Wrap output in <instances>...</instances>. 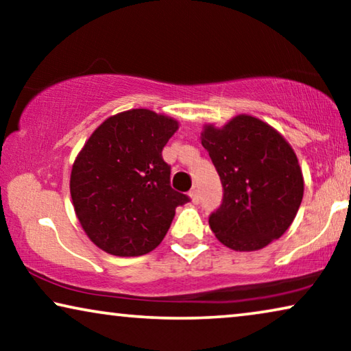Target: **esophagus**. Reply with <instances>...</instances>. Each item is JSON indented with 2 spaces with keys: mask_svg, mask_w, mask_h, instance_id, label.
<instances>
[{
  "mask_svg": "<svg viewBox=\"0 0 351 351\" xmlns=\"http://www.w3.org/2000/svg\"><path fill=\"white\" fill-rule=\"evenodd\" d=\"M190 198H191V201H193V203L196 204L199 201V195H198V191L196 190H191L190 191Z\"/></svg>",
  "mask_w": 351,
  "mask_h": 351,
  "instance_id": "obj_1",
  "label": "esophagus"
}]
</instances>
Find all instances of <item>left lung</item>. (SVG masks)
Returning a JSON list of instances; mask_svg holds the SVG:
<instances>
[{"label":"left lung","mask_w":351,"mask_h":351,"mask_svg":"<svg viewBox=\"0 0 351 351\" xmlns=\"http://www.w3.org/2000/svg\"><path fill=\"white\" fill-rule=\"evenodd\" d=\"M201 143L223 186L222 204L209 215L219 241L257 251L280 238L304 198V177L286 138L258 118L239 114L220 129L204 126Z\"/></svg>","instance_id":"left-lung-1"}]
</instances>
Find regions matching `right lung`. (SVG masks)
Returning a JSON list of instances; mask_svg holds the SVG:
<instances>
[{
    "instance_id": "1",
    "label": "right lung",
    "mask_w": 351,
    "mask_h": 351,
    "mask_svg": "<svg viewBox=\"0 0 351 351\" xmlns=\"http://www.w3.org/2000/svg\"><path fill=\"white\" fill-rule=\"evenodd\" d=\"M176 119L147 108L128 110L100 124L71 167L76 217L90 241L118 257L153 251L166 237L176 208L190 198L172 190L162 148Z\"/></svg>"
}]
</instances>
